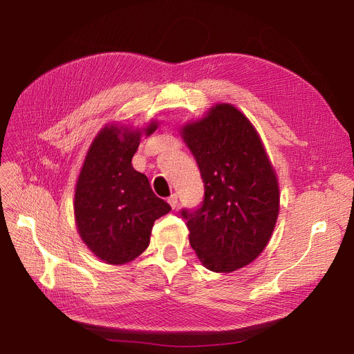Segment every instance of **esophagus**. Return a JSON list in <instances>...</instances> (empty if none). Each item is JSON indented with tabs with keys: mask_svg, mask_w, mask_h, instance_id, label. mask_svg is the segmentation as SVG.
<instances>
[{
	"mask_svg": "<svg viewBox=\"0 0 354 354\" xmlns=\"http://www.w3.org/2000/svg\"><path fill=\"white\" fill-rule=\"evenodd\" d=\"M167 201H168L169 206H171L173 209H176L178 206V196H177V194H171V196H169Z\"/></svg>",
	"mask_w": 354,
	"mask_h": 354,
	"instance_id": "esophagus-1",
	"label": "esophagus"
}]
</instances>
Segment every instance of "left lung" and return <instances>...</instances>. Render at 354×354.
<instances>
[{"mask_svg": "<svg viewBox=\"0 0 354 354\" xmlns=\"http://www.w3.org/2000/svg\"><path fill=\"white\" fill-rule=\"evenodd\" d=\"M196 158L205 194L194 209H181L190 246L215 272H231L258 258L278 216V183L250 121L228 104L183 127Z\"/></svg>", "mask_w": 354, "mask_h": 354, "instance_id": "8db88e82", "label": "left lung"}]
</instances>
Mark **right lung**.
I'll return each instance as SVG.
<instances>
[{"label":"right lung","instance_id":"1","mask_svg":"<svg viewBox=\"0 0 354 354\" xmlns=\"http://www.w3.org/2000/svg\"><path fill=\"white\" fill-rule=\"evenodd\" d=\"M155 129L152 123L145 133L152 135ZM139 142V131L115 126L102 129L77 180L75 215L79 234L106 263L121 265L138 258L149 245L155 219L171 211L152 192L148 177L131 165Z\"/></svg>","mask_w":354,"mask_h":354}]
</instances>
